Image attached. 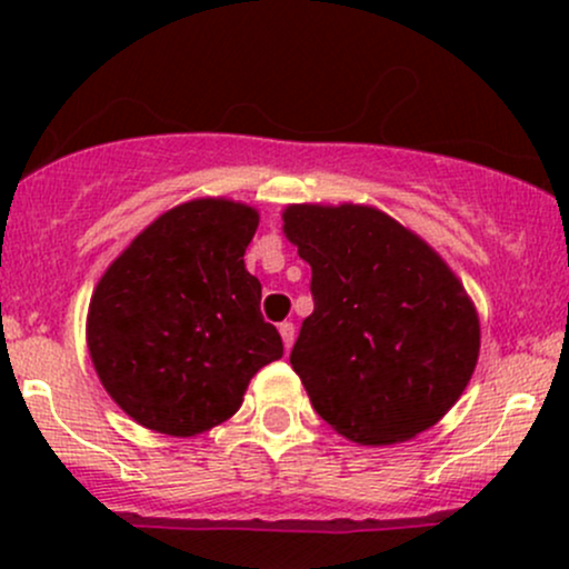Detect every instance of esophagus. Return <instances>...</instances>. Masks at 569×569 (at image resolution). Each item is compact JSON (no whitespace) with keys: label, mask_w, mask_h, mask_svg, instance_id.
Listing matches in <instances>:
<instances>
[{"label":"esophagus","mask_w":569,"mask_h":569,"mask_svg":"<svg viewBox=\"0 0 569 569\" xmlns=\"http://www.w3.org/2000/svg\"><path fill=\"white\" fill-rule=\"evenodd\" d=\"M278 331H280V339H283V348L286 350H291V345H293V337H297V331H293V323H280L278 326Z\"/></svg>","instance_id":"34e87169"}]
</instances>
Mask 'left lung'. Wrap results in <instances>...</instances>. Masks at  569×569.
I'll return each instance as SVG.
<instances>
[{"label":"left lung","mask_w":569,"mask_h":569,"mask_svg":"<svg viewBox=\"0 0 569 569\" xmlns=\"http://www.w3.org/2000/svg\"><path fill=\"white\" fill-rule=\"evenodd\" d=\"M280 217L312 270L316 310L291 350L312 409L363 447L433 428L479 361V312L462 280L375 206L291 202Z\"/></svg>","instance_id":"left-lung-1"}]
</instances>
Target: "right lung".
<instances>
[{
  "instance_id": "1",
  "label": "right lung",
  "mask_w": 569,
  "mask_h": 569,
  "mask_svg": "<svg viewBox=\"0 0 569 569\" xmlns=\"http://www.w3.org/2000/svg\"><path fill=\"white\" fill-rule=\"evenodd\" d=\"M257 227L248 202L192 198L143 227L98 278L84 342L103 390L139 426L206 433L283 356L243 262Z\"/></svg>"
}]
</instances>
